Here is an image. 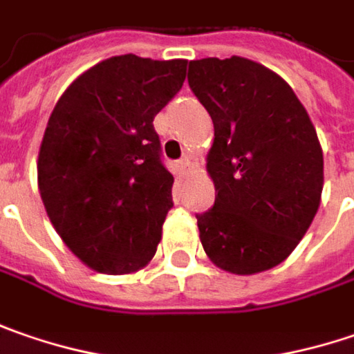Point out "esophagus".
Listing matches in <instances>:
<instances>
[{"label":"esophagus","mask_w":354,"mask_h":354,"mask_svg":"<svg viewBox=\"0 0 354 354\" xmlns=\"http://www.w3.org/2000/svg\"><path fill=\"white\" fill-rule=\"evenodd\" d=\"M180 166H182L184 170H192L194 166H196V158H194V154H184V156H182V160H180Z\"/></svg>","instance_id":"1"}]
</instances>
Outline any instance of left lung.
Here are the masks:
<instances>
[{
	"instance_id": "left-lung-1",
	"label": "left lung",
	"mask_w": 354,
	"mask_h": 354,
	"mask_svg": "<svg viewBox=\"0 0 354 354\" xmlns=\"http://www.w3.org/2000/svg\"><path fill=\"white\" fill-rule=\"evenodd\" d=\"M188 85L214 122L206 170L216 202L196 216L204 252L236 275L275 268L321 204L315 127L277 73L243 57L190 61Z\"/></svg>"
}]
</instances>
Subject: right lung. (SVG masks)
<instances>
[{"label":"right lung","mask_w":354,"mask_h":354,"mask_svg":"<svg viewBox=\"0 0 354 354\" xmlns=\"http://www.w3.org/2000/svg\"><path fill=\"white\" fill-rule=\"evenodd\" d=\"M186 59L118 55L77 77L57 100L39 148L47 216L85 266L111 275L145 268L172 207L154 116L186 79Z\"/></svg>","instance_id":"add662e5"}]
</instances>
